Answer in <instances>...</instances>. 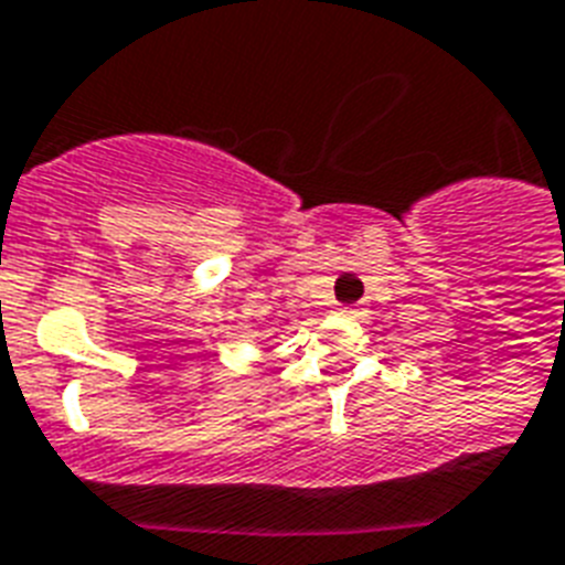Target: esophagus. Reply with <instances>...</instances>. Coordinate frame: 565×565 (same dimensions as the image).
<instances>
[{"label":"esophagus","instance_id":"esophagus-1","mask_svg":"<svg viewBox=\"0 0 565 565\" xmlns=\"http://www.w3.org/2000/svg\"><path fill=\"white\" fill-rule=\"evenodd\" d=\"M337 313H340V317H349V319H358L363 313L361 308H354V305H340V308H337Z\"/></svg>","mask_w":565,"mask_h":565}]
</instances>
